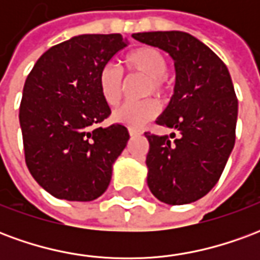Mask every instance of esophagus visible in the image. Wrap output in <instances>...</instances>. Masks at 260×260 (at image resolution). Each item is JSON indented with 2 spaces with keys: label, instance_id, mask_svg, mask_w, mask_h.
Here are the masks:
<instances>
[{
  "label": "esophagus",
  "instance_id": "34e87169",
  "mask_svg": "<svg viewBox=\"0 0 260 260\" xmlns=\"http://www.w3.org/2000/svg\"><path fill=\"white\" fill-rule=\"evenodd\" d=\"M142 134V131L134 129V128H129V135L134 138V136H139Z\"/></svg>",
  "mask_w": 260,
  "mask_h": 260
}]
</instances>
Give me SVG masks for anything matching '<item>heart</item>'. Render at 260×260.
Instances as JSON below:
<instances>
[{
  "instance_id": "heart-1",
  "label": "heart",
  "mask_w": 260,
  "mask_h": 260,
  "mask_svg": "<svg viewBox=\"0 0 260 260\" xmlns=\"http://www.w3.org/2000/svg\"><path fill=\"white\" fill-rule=\"evenodd\" d=\"M125 65L129 72L146 78L142 94L143 96L166 97L171 90V82L167 78V58L158 48L145 46L132 50L125 55ZM122 87V74L115 65L108 64L99 75V89L103 100L108 106L118 104ZM160 104L156 99L147 97L139 102H126L113 113L115 122L128 128H141L157 117Z\"/></svg>"
}]
</instances>
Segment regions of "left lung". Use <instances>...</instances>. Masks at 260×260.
I'll return each instance as SVG.
<instances>
[{
	"label": "left lung",
	"instance_id": "8db88e82",
	"mask_svg": "<svg viewBox=\"0 0 260 260\" xmlns=\"http://www.w3.org/2000/svg\"><path fill=\"white\" fill-rule=\"evenodd\" d=\"M132 37L174 59V94L156 124L175 138L146 132L147 185L158 201L186 205L217 184L235 143L238 100L225 64L189 33L143 31Z\"/></svg>",
	"mask_w": 260,
	"mask_h": 260
}]
</instances>
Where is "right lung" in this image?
Here are the masks:
<instances>
[{
  "label": "right lung",
  "mask_w": 260,
  "mask_h": 260,
  "mask_svg": "<svg viewBox=\"0 0 260 260\" xmlns=\"http://www.w3.org/2000/svg\"><path fill=\"white\" fill-rule=\"evenodd\" d=\"M126 46L118 33L75 36L47 50L26 79L19 108L26 166L58 199L90 202L108 188L129 134L121 124L97 126L111 114L99 75Z\"/></svg>",
  "instance_id": "add662e5"
}]
</instances>
